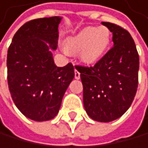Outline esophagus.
I'll return each instance as SVG.
<instances>
[{
	"label": "esophagus",
	"instance_id": "esophagus-1",
	"mask_svg": "<svg viewBox=\"0 0 148 148\" xmlns=\"http://www.w3.org/2000/svg\"><path fill=\"white\" fill-rule=\"evenodd\" d=\"M75 79H79L80 78V73L77 71L76 69L75 70Z\"/></svg>",
	"mask_w": 148,
	"mask_h": 148
}]
</instances>
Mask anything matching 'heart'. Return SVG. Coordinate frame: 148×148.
Masks as SVG:
<instances>
[{"label": "heart", "mask_w": 148, "mask_h": 148, "mask_svg": "<svg viewBox=\"0 0 148 148\" xmlns=\"http://www.w3.org/2000/svg\"><path fill=\"white\" fill-rule=\"evenodd\" d=\"M110 32L107 27L90 26L66 40V50L71 54L81 52L80 58L88 64L100 60L110 44Z\"/></svg>", "instance_id": "heart-1"}]
</instances>
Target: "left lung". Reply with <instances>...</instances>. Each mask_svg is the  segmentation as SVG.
Here are the masks:
<instances>
[{
	"mask_svg": "<svg viewBox=\"0 0 148 148\" xmlns=\"http://www.w3.org/2000/svg\"><path fill=\"white\" fill-rule=\"evenodd\" d=\"M113 47L94 66H76L83 85V103L92 120L110 122L130 107L138 88L139 55L130 34L110 22Z\"/></svg>",
	"mask_w": 148,
	"mask_h": 148,
	"instance_id": "8db88e82",
	"label": "left lung"
}]
</instances>
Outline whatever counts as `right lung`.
<instances>
[{
	"instance_id": "obj_1",
	"label": "right lung",
	"mask_w": 148,
	"mask_h": 148,
	"mask_svg": "<svg viewBox=\"0 0 148 148\" xmlns=\"http://www.w3.org/2000/svg\"><path fill=\"white\" fill-rule=\"evenodd\" d=\"M60 17L27 21L16 32L7 51V82L15 105L27 118L48 121L58 113L67 88L75 77L72 63L56 67Z\"/></svg>"
}]
</instances>
